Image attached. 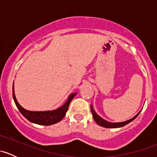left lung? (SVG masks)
Returning <instances> with one entry per match:
<instances>
[{
    "label": "left lung",
    "mask_w": 157,
    "mask_h": 157,
    "mask_svg": "<svg viewBox=\"0 0 157 157\" xmlns=\"http://www.w3.org/2000/svg\"><path fill=\"white\" fill-rule=\"evenodd\" d=\"M90 108H91V112H92V114H93V119H94V121H96V122L99 125L102 126V127H104V128H117L123 127V126L126 125V124H128V123H130L131 121H132L134 119H135V118L137 117V115H138L140 112L139 113H137V115L134 117V118H132L131 119H130V120H128V121H123V122L112 123V122H109V121H105V120H104L103 118H101L100 116H99V115L96 113V112L93 110L92 105L90 106Z\"/></svg>",
    "instance_id": "1"
}]
</instances>
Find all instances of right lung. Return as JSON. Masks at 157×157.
<instances>
[{"mask_svg": "<svg viewBox=\"0 0 157 157\" xmlns=\"http://www.w3.org/2000/svg\"><path fill=\"white\" fill-rule=\"evenodd\" d=\"M76 94L77 93L71 94L68 97L67 102L64 104V105L58 109H55L54 111H48V112L46 111L45 112H31V111L24 109L18 103L17 99H16L15 94H14V89L13 86V98L16 105L18 108L20 113L29 121L35 123V124H40V125H51V124H55V123L61 121L63 118L65 116L70 103H71V100L74 99V96H76Z\"/></svg>", "mask_w": 157, "mask_h": 157, "instance_id": "add662e5", "label": "right lung"}]
</instances>
